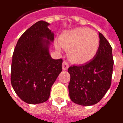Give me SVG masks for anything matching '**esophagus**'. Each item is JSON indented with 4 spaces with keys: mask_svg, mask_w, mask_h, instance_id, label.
<instances>
[{
    "mask_svg": "<svg viewBox=\"0 0 123 123\" xmlns=\"http://www.w3.org/2000/svg\"><path fill=\"white\" fill-rule=\"evenodd\" d=\"M69 68V63L67 62L66 61H64L62 63V69L63 70H66Z\"/></svg>",
    "mask_w": 123,
    "mask_h": 123,
    "instance_id": "esophagus-1",
    "label": "esophagus"
}]
</instances>
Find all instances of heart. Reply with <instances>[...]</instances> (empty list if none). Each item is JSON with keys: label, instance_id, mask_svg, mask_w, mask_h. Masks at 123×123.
Returning a JSON list of instances; mask_svg holds the SVG:
<instances>
[{"label": "heart", "instance_id": "b5f03b06", "mask_svg": "<svg viewBox=\"0 0 123 123\" xmlns=\"http://www.w3.org/2000/svg\"><path fill=\"white\" fill-rule=\"evenodd\" d=\"M60 45L68 50L70 60L78 63H85L94 58L98 50L99 37L94 31L86 28H76L66 31L60 37ZM57 49L60 45L55 44Z\"/></svg>", "mask_w": 123, "mask_h": 123}]
</instances>
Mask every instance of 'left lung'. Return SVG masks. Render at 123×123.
Wrapping results in <instances>:
<instances>
[{
	"label": "left lung",
	"mask_w": 123,
	"mask_h": 123,
	"mask_svg": "<svg viewBox=\"0 0 123 123\" xmlns=\"http://www.w3.org/2000/svg\"><path fill=\"white\" fill-rule=\"evenodd\" d=\"M100 45L95 57L84 65L68 68V85L71 100L82 106L95 105L111 87L114 60L112 47L104 35L99 33Z\"/></svg>",
	"instance_id": "8db88e82"
}]
</instances>
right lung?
Listing matches in <instances>:
<instances>
[{
  "instance_id": "obj_1",
  "label": "right lung",
  "mask_w": 123,
  "mask_h": 123,
  "mask_svg": "<svg viewBox=\"0 0 123 123\" xmlns=\"http://www.w3.org/2000/svg\"><path fill=\"white\" fill-rule=\"evenodd\" d=\"M49 25L43 21L33 25L18 39L12 54V86L28 104L47 101L51 86L62 71V59L53 60L49 55V41H53L54 34Z\"/></svg>"
}]
</instances>
